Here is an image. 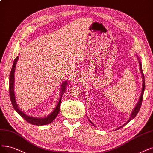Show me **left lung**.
<instances>
[{
	"label": "left lung",
	"instance_id": "obj_1",
	"mask_svg": "<svg viewBox=\"0 0 153 153\" xmlns=\"http://www.w3.org/2000/svg\"><path fill=\"white\" fill-rule=\"evenodd\" d=\"M137 59H138V61H139V67H140V73H141V74H142V76H143V88H142V93H141V95H140V98H139V101H138V102H137V105H136V106L135 107V108H134V109L133 110V111H132V113H131V116H130V118L128 119V120L127 121V122H126L125 124H123L122 126H121V127H120L119 128H118L117 129H116V130H118V129H120V128H122V127H123V126H125V125H127L128 122H130V121L132 120V119H134L135 117H136V115L137 114V113H138V112H139V109H140V107H141V104H142V102H143V96H144V89H145V80H144V73H143V68H142V64H141V62H140V59H139V57H138V56H137ZM88 121L89 122H91V123L93 125V126H94V127H96V126H95V125L91 122V121L90 120V119H89L88 118Z\"/></svg>",
	"mask_w": 153,
	"mask_h": 153
}]
</instances>
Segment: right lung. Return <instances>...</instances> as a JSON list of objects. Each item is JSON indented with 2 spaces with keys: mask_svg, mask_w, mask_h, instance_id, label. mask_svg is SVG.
I'll return each instance as SVG.
<instances>
[{
  "mask_svg": "<svg viewBox=\"0 0 153 153\" xmlns=\"http://www.w3.org/2000/svg\"><path fill=\"white\" fill-rule=\"evenodd\" d=\"M18 56L16 57V59L14 61L13 65L12 66V69L11 71H10V75H9V96H10V101H11L12 105L14 108V109L16 110V111L21 117H22L24 120H25L26 122H28V123L35 125H48L51 123L52 121H53L58 114L60 111V106H61V98L63 94H64L65 91H66V87L68 84V81H65L62 83L61 88V97L59 101L57 103V105L55 109L52 111L50 114L47 116L45 118H35L30 117V116H28L27 114H26L24 113L23 111H21L18 107V105L16 104V102L15 100V96H14V71H15V68L16 65V63L18 62Z\"/></svg>",
  "mask_w": 153,
  "mask_h": 153,
  "instance_id": "right-lung-1",
  "label": "right lung"
}]
</instances>
